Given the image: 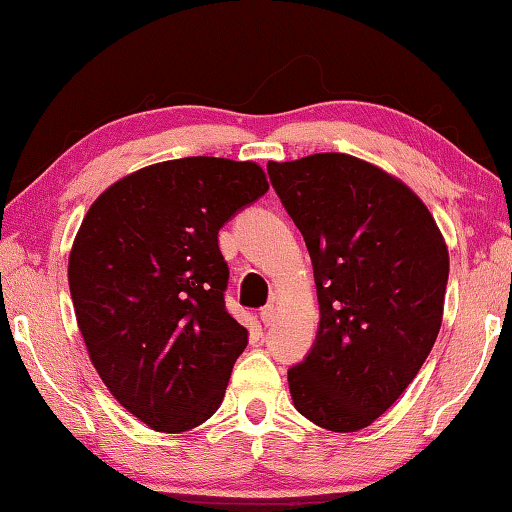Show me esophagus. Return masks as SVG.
I'll use <instances>...</instances> for the list:
<instances>
[{"label":"esophagus","mask_w":512,"mask_h":512,"mask_svg":"<svg viewBox=\"0 0 512 512\" xmlns=\"http://www.w3.org/2000/svg\"><path fill=\"white\" fill-rule=\"evenodd\" d=\"M259 318H262V323L268 327V325H275V320H277V309L273 307V305H268V307H264L262 311H259Z\"/></svg>","instance_id":"esophagus-1"}]
</instances>
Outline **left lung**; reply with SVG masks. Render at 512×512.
<instances>
[{"mask_svg":"<svg viewBox=\"0 0 512 512\" xmlns=\"http://www.w3.org/2000/svg\"><path fill=\"white\" fill-rule=\"evenodd\" d=\"M305 237L320 323L289 370L293 406L318 427L359 431L391 409L436 343L449 253L427 205L400 178L345 153L268 162Z\"/></svg>","mask_w":512,"mask_h":512,"instance_id":"left-lung-1","label":"left lung"}]
</instances>
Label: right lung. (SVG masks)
<instances>
[{"instance_id":"right-lung-1","label":"right lung","mask_w":512,"mask_h":512,"mask_svg":"<svg viewBox=\"0 0 512 512\" xmlns=\"http://www.w3.org/2000/svg\"><path fill=\"white\" fill-rule=\"evenodd\" d=\"M268 192L257 162L167 160L112 183L69 253L74 314L112 397L164 433L212 418L248 329L228 314L219 230Z\"/></svg>"}]
</instances>
